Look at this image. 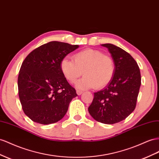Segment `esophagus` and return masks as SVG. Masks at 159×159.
I'll return each instance as SVG.
<instances>
[{
    "mask_svg": "<svg viewBox=\"0 0 159 159\" xmlns=\"http://www.w3.org/2000/svg\"><path fill=\"white\" fill-rule=\"evenodd\" d=\"M76 92H77V94H78V95H79V96L81 95V94L83 93L82 91H81V90H78V89L76 90Z\"/></svg>",
    "mask_w": 159,
    "mask_h": 159,
    "instance_id": "esophagus-1",
    "label": "esophagus"
}]
</instances>
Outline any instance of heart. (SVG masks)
Wrapping results in <instances>:
<instances>
[{"label": "heart", "mask_w": 159, "mask_h": 159, "mask_svg": "<svg viewBox=\"0 0 159 159\" xmlns=\"http://www.w3.org/2000/svg\"><path fill=\"white\" fill-rule=\"evenodd\" d=\"M73 59L64 57L60 67L66 80L71 84L76 82L84 74V78L77 84L79 88L102 89L112 80L115 71L114 59L102 51L85 49L75 53Z\"/></svg>", "instance_id": "heart-1"}]
</instances>
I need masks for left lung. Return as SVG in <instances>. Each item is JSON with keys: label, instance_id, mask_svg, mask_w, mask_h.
<instances>
[{"label": "left lung", "instance_id": "left-lung-1", "mask_svg": "<svg viewBox=\"0 0 159 159\" xmlns=\"http://www.w3.org/2000/svg\"><path fill=\"white\" fill-rule=\"evenodd\" d=\"M102 45L111 53L115 71L109 84L93 93L88 111L98 122L112 124L126 119L134 110L141 75L138 64L126 51L110 43Z\"/></svg>", "mask_w": 159, "mask_h": 159}]
</instances>
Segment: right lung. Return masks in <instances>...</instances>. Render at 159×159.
Segmentation results:
<instances>
[{"instance_id":"right-lung-1","label":"right lung","mask_w":159,"mask_h":159,"mask_svg":"<svg viewBox=\"0 0 159 159\" xmlns=\"http://www.w3.org/2000/svg\"><path fill=\"white\" fill-rule=\"evenodd\" d=\"M78 48V45L51 41L34 49L25 59L18 77L19 96L24 113L33 122H58L78 96L63 75L60 63Z\"/></svg>"}]
</instances>
